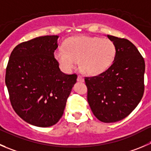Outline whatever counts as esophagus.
<instances>
[{"instance_id": "esophagus-1", "label": "esophagus", "mask_w": 151, "mask_h": 151, "mask_svg": "<svg viewBox=\"0 0 151 151\" xmlns=\"http://www.w3.org/2000/svg\"><path fill=\"white\" fill-rule=\"evenodd\" d=\"M77 81H80V82H83V81H84V78L81 76V75H78V77H77Z\"/></svg>"}]
</instances>
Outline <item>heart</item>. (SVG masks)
Returning a JSON list of instances; mask_svg holds the SVG:
<instances>
[{"label":"heart","instance_id":"1","mask_svg":"<svg viewBox=\"0 0 151 151\" xmlns=\"http://www.w3.org/2000/svg\"><path fill=\"white\" fill-rule=\"evenodd\" d=\"M116 54V44L109 38L79 36L67 39L65 47H59L55 56L67 71L74 69L80 61V67L84 73L97 76L111 66Z\"/></svg>","mask_w":151,"mask_h":151}]
</instances>
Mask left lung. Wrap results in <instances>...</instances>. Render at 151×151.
<instances>
[{
	"label": "left lung",
	"instance_id": "1",
	"mask_svg": "<svg viewBox=\"0 0 151 151\" xmlns=\"http://www.w3.org/2000/svg\"><path fill=\"white\" fill-rule=\"evenodd\" d=\"M116 46L113 64L101 74L85 77L87 101L99 121L116 122L139 104L145 91V64L134 44L126 38L107 35Z\"/></svg>",
	"mask_w": 151,
	"mask_h": 151
}]
</instances>
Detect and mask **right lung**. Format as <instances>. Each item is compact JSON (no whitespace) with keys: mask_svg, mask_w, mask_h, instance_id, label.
Listing matches in <instances>:
<instances>
[{"mask_svg":"<svg viewBox=\"0 0 151 151\" xmlns=\"http://www.w3.org/2000/svg\"><path fill=\"white\" fill-rule=\"evenodd\" d=\"M57 35L37 37L17 45L6 69L5 82L15 113L38 127L56 124L64 113L77 75L65 74L54 57Z\"/></svg>","mask_w":151,"mask_h":151,"instance_id":"1","label":"right lung"}]
</instances>
